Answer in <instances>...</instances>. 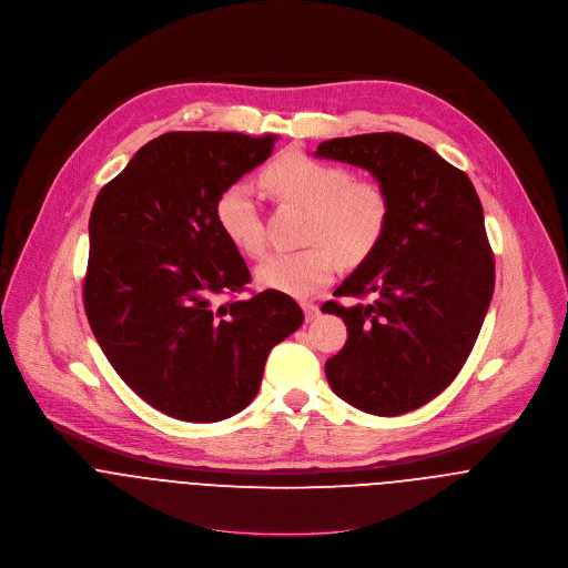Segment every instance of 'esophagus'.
I'll return each instance as SVG.
<instances>
[{
    "mask_svg": "<svg viewBox=\"0 0 568 568\" xmlns=\"http://www.w3.org/2000/svg\"><path fill=\"white\" fill-rule=\"evenodd\" d=\"M302 308H304V315H306V322H315L320 317V306L313 304V302H302Z\"/></svg>",
    "mask_w": 568,
    "mask_h": 568,
    "instance_id": "34e87169",
    "label": "esophagus"
}]
</instances>
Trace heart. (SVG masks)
<instances>
[{
  "label": "heart",
  "mask_w": 568,
  "mask_h": 568,
  "mask_svg": "<svg viewBox=\"0 0 568 568\" xmlns=\"http://www.w3.org/2000/svg\"><path fill=\"white\" fill-rule=\"evenodd\" d=\"M260 181L277 201L308 210L304 225L308 246L268 255L255 268L262 288L311 297L332 282L341 260L363 262L387 232V190L374 179H352V170L341 163L286 153L262 170ZM216 223L244 255H262L264 227L248 185L232 183L223 190L216 201Z\"/></svg>",
  "instance_id": "heart-1"
}]
</instances>
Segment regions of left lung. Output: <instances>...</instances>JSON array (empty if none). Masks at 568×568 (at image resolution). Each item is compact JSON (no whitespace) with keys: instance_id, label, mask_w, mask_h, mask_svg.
<instances>
[{"instance_id":"8db88e82","label":"left lung","mask_w":568,"mask_h":568,"mask_svg":"<svg viewBox=\"0 0 568 568\" xmlns=\"http://www.w3.org/2000/svg\"><path fill=\"white\" fill-rule=\"evenodd\" d=\"M317 158L369 170L389 196L381 244L334 291L324 313L347 325L327 358L332 392L365 413L400 415L462 372L494 293L484 207L466 172L403 133L327 140Z\"/></svg>"}]
</instances>
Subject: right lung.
I'll use <instances>...</instances> for the list:
<instances>
[{
    "mask_svg": "<svg viewBox=\"0 0 568 568\" xmlns=\"http://www.w3.org/2000/svg\"><path fill=\"white\" fill-rule=\"evenodd\" d=\"M277 135L163 133L95 196L82 302L118 376L185 422L248 405L273 345L304 324L297 302L246 291L251 273L216 223V201L273 153Z\"/></svg>",
    "mask_w": 568,
    "mask_h": 568,
    "instance_id": "obj_1",
    "label": "right lung"
}]
</instances>
